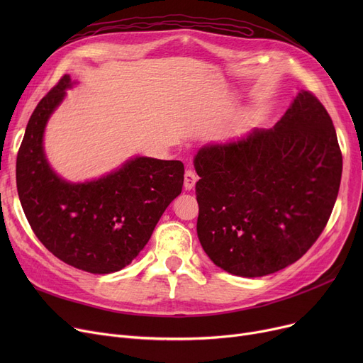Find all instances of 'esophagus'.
I'll use <instances>...</instances> for the list:
<instances>
[{
  "label": "esophagus",
  "mask_w": 363,
  "mask_h": 363,
  "mask_svg": "<svg viewBox=\"0 0 363 363\" xmlns=\"http://www.w3.org/2000/svg\"><path fill=\"white\" fill-rule=\"evenodd\" d=\"M197 175L196 172H193L191 169H186L185 170V175H184V188L186 189V191H191V189L196 186V182H197Z\"/></svg>",
  "instance_id": "34e87169"
}]
</instances>
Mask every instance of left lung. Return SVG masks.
Returning a JSON list of instances; mask_svg holds the SVG:
<instances>
[{"instance_id": "obj_1", "label": "left lung", "mask_w": 363, "mask_h": 363, "mask_svg": "<svg viewBox=\"0 0 363 363\" xmlns=\"http://www.w3.org/2000/svg\"><path fill=\"white\" fill-rule=\"evenodd\" d=\"M194 167L203 250L220 269L256 278L287 268L318 240L342 157L328 111L300 89L274 128L208 143Z\"/></svg>"}]
</instances>
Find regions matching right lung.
Instances as JSON below:
<instances>
[{"mask_svg": "<svg viewBox=\"0 0 363 363\" xmlns=\"http://www.w3.org/2000/svg\"><path fill=\"white\" fill-rule=\"evenodd\" d=\"M78 84L65 74L33 110L17 155V193L35 235L55 257L91 274H111L140 255L181 194L184 164L133 156L97 179L62 178L47 159L44 133L66 91Z\"/></svg>", "mask_w": 363, "mask_h": 363, "instance_id": "add662e5", "label": "right lung"}]
</instances>
